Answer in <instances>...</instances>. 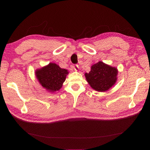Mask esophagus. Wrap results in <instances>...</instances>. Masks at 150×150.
<instances>
[{
    "mask_svg": "<svg viewBox=\"0 0 150 150\" xmlns=\"http://www.w3.org/2000/svg\"><path fill=\"white\" fill-rule=\"evenodd\" d=\"M74 69L76 71H78V69H79V66H78V65H75V66H74Z\"/></svg>",
    "mask_w": 150,
    "mask_h": 150,
    "instance_id": "34e87169",
    "label": "esophagus"
}]
</instances>
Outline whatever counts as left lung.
<instances>
[{
	"label": "left lung",
	"mask_w": 150,
	"mask_h": 150,
	"mask_svg": "<svg viewBox=\"0 0 150 150\" xmlns=\"http://www.w3.org/2000/svg\"><path fill=\"white\" fill-rule=\"evenodd\" d=\"M117 74L116 68L99 61L91 66V70L89 73H85V76L91 87L97 91L103 92L115 84Z\"/></svg>",
	"instance_id": "left-lung-1"
}]
</instances>
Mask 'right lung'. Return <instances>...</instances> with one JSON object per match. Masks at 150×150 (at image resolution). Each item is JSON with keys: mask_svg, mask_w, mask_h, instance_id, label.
Instances as JSON below:
<instances>
[{"mask_svg": "<svg viewBox=\"0 0 150 150\" xmlns=\"http://www.w3.org/2000/svg\"><path fill=\"white\" fill-rule=\"evenodd\" d=\"M67 74V70L62 69L54 63H49V65L35 71L40 84L51 92L61 89Z\"/></svg>", "mask_w": 150, "mask_h": 150, "instance_id": "obj_1", "label": "right lung"}]
</instances>
